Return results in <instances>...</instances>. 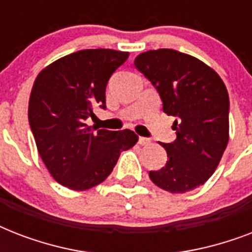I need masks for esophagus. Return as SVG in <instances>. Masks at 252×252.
I'll return each instance as SVG.
<instances>
[{
    "label": "esophagus",
    "mask_w": 252,
    "mask_h": 252,
    "mask_svg": "<svg viewBox=\"0 0 252 252\" xmlns=\"http://www.w3.org/2000/svg\"><path fill=\"white\" fill-rule=\"evenodd\" d=\"M150 142H152V141H150L149 138H146V137L138 138V144H140V145H149Z\"/></svg>",
    "instance_id": "34e87169"
}]
</instances>
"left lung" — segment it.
Returning a JSON list of instances; mask_svg holds the SVG:
<instances>
[{
	"label": "left lung",
	"instance_id": "left-lung-1",
	"mask_svg": "<svg viewBox=\"0 0 252 252\" xmlns=\"http://www.w3.org/2000/svg\"><path fill=\"white\" fill-rule=\"evenodd\" d=\"M134 65L159 93L163 112L176 118V140L161 144L166 166L150 171V180L171 193L192 191L211 178L227 146L226 86L205 63L174 49L140 53Z\"/></svg>",
	"mask_w": 252,
	"mask_h": 252
}]
</instances>
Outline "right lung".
Returning a JSON list of instances; mask_svg holds the SVG:
<instances>
[{
  "mask_svg": "<svg viewBox=\"0 0 252 252\" xmlns=\"http://www.w3.org/2000/svg\"><path fill=\"white\" fill-rule=\"evenodd\" d=\"M129 52L84 49L45 66L33 82L29 122L37 152L57 183L73 191L98 186L123 150L136 145L130 129H98L85 123L93 108H106V86Z\"/></svg>",
  "mask_w": 252,
  "mask_h": 252,
  "instance_id": "right-lung-1",
  "label": "right lung"
}]
</instances>
